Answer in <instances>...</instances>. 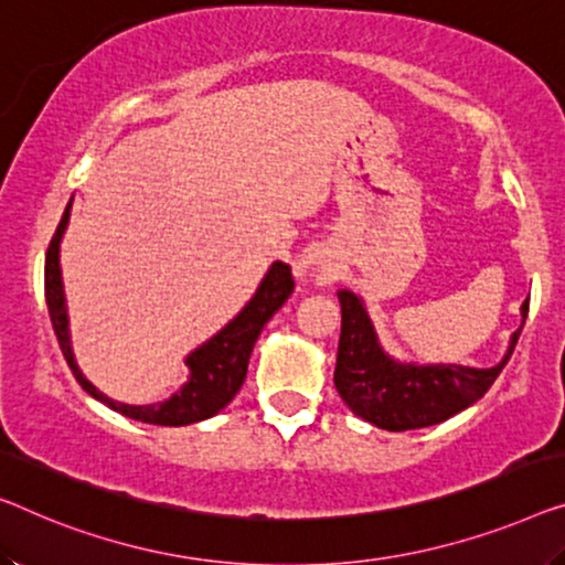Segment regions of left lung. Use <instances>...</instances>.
Returning <instances> with one entry per match:
<instances>
[{
    "label": "left lung",
    "instance_id": "obj_1",
    "mask_svg": "<svg viewBox=\"0 0 565 565\" xmlns=\"http://www.w3.org/2000/svg\"><path fill=\"white\" fill-rule=\"evenodd\" d=\"M342 307L340 348H337L334 388L348 403L350 411L367 424L385 431H408L441 424L459 411L469 408L492 388L502 367L515 350L523 324L510 337L504 358L492 367L467 365H418L398 363L377 342L375 327L370 322L367 309L358 294L348 289L337 291Z\"/></svg>",
    "mask_w": 565,
    "mask_h": 565
}]
</instances>
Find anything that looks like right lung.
Segmentation results:
<instances>
[{"mask_svg":"<svg viewBox=\"0 0 565 565\" xmlns=\"http://www.w3.org/2000/svg\"><path fill=\"white\" fill-rule=\"evenodd\" d=\"M71 202H67L61 225H57L45 256V299L50 322H53L55 337L57 342H61V350L67 365L73 370L75 381L83 385V391L88 395H94L96 401L106 403L108 408H114L116 414L141 420V424L188 426L221 414V411L235 398V393L241 391L243 381H246L250 352H254V344L260 330H264V324L281 309L284 301L291 297V268L281 264V260L271 264V268H268L264 276V281L258 284L254 299L238 311V317H233L221 332L210 337L205 344H200L195 352H190L188 360H184L190 367V381L184 383L172 398H167L162 403H149V406H129V403L111 401L108 395L100 393L96 385H90L73 358L61 276V241L65 225L71 221Z\"/></svg>","mask_w":565,"mask_h":565,"instance_id":"add662e5","label":"right lung"}]
</instances>
